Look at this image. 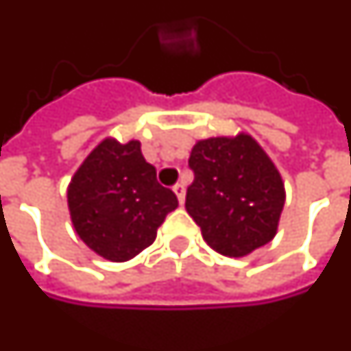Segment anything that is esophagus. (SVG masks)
Segmentation results:
<instances>
[{
  "label": "esophagus",
  "mask_w": 351,
  "mask_h": 351,
  "mask_svg": "<svg viewBox=\"0 0 351 351\" xmlns=\"http://www.w3.org/2000/svg\"><path fill=\"white\" fill-rule=\"evenodd\" d=\"M173 190H175L176 197H178V203L182 205L184 199H186V188H184V184H176Z\"/></svg>",
  "instance_id": "34e87169"
}]
</instances>
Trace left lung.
Here are the masks:
<instances>
[{
  "instance_id": "obj_1",
  "label": "left lung",
  "mask_w": 351,
  "mask_h": 351,
  "mask_svg": "<svg viewBox=\"0 0 351 351\" xmlns=\"http://www.w3.org/2000/svg\"><path fill=\"white\" fill-rule=\"evenodd\" d=\"M188 163L186 210L210 249L241 258L276 237L285 184L251 134L197 141Z\"/></svg>"
}]
</instances>
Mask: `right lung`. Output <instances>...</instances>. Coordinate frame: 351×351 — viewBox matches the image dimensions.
I'll return each instance as SVG.
<instances>
[{
  "label": "right lung",
  "mask_w": 351,
  "mask_h": 351,
  "mask_svg": "<svg viewBox=\"0 0 351 351\" xmlns=\"http://www.w3.org/2000/svg\"><path fill=\"white\" fill-rule=\"evenodd\" d=\"M176 207V195L158 182L138 141L104 138L68 184L73 230L90 251L110 262L131 261L150 247Z\"/></svg>",
  "instance_id": "obj_1"
}]
</instances>
